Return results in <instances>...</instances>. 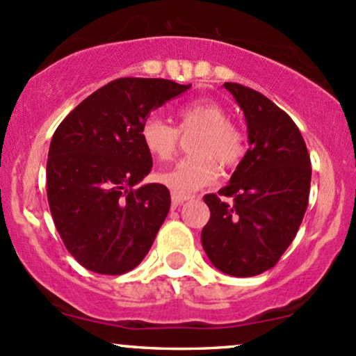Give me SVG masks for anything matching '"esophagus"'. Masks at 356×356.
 I'll list each match as a JSON object with an SVG mask.
<instances>
[{
  "mask_svg": "<svg viewBox=\"0 0 356 356\" xmlns=\"http://www.w3.org/2000/svg\"><path fill=\"white\" fill-rule=\"evenodd\" d=\"M186 200H190V197H183V195H177V193H171V202H173L175 207L181 205V203H185Z\"/></svg>",
  "mask_w": 356,
  "mask_h": 356,
  "instance_id": "1",
  "label": "esophagus"
}]
</instances>
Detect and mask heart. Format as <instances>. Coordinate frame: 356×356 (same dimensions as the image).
<instances>
[{"label":"heart","instance_id":"b5f03b06","mask_svg":"<svg viewBox=\"0 0 356 356\" xmlns=\"http://www.w3.org/2000/svg\"><path fill=\"white\" fill-rule=\"evenodd\" d=\"M178 129L161 115L151 114L141 124V141L153 158L170 159L177 153L179 133L197 131L190 141V156L179 159L175 166L156 173V181L173 193L188 197L210 185L218 177V166L234 168L245 153L241 131L229 122V114L215 101H195L177 111Z\"/></svg>","mask_w":356,"mask_h":356}]
</instances>
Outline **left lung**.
Returning a JSON list of instances; mask_svg holds the SVG:
<instances>
[{"mask_svg": "<svg viewBox=\"0 0 356 356\" xmlns=\"http://www.w3.org/2000/svg\"><path fill=\"white\" fill-rule=\"evenodd\" d=\"M223 87L245 115L249 149L229 185L203 197L210 220L202 245L218 270L250 277L274 267L296 237L309 198L311 159L284 111L241 83Z\"/></svg>", "mask_w": 356, "mask_h": 356, "instance_id": "1", "label": "left lung"}]
</instances>
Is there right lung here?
Here are the masks:
<instances>
[{
	"instance_id": "obj_1",
	"label": "right lung",
	"mask_w": 356,
	"mask_h": 356,
	"mask_svg": "<svg viewBox=\"0 0 356 356\" xmlns=\"http://www.w3.org/2000/svg\"><path fill=\"white\" fill-rule=\"evenodd\" d=\"M191 87L165 79H115L75 107L51 138L47 197L79 264L97 274L134 269L170 211L165 185L139 186L153 168L141 124Z\"/></svg>"
}]
</instances>
